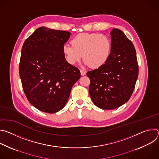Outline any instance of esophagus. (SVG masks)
<instances>
[{"label":"esophagus","mask_w":159,"mask_h":159,"mask_svg":"<svg viewBox=\"0 0 159 159\" xmlns=\"http://www.w3.org/2000/svg\"><path fill=\"white\" fill-rule=\"evenodd\" d=\"M80 72L81 75H85V74H86L85 71H84V70H80Z\"/></svg>","instance_id":"34e87169"}]
</instances>
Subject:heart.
Instances as JSON below:
<instances>
[{
	"label": "heart",
	"instance_id": "obj_1",
	"mask_svg": "<svg viewBox=\"0 0 159 159\" xmlns=\"http://www.w3.org/2000/svg\"><path fill=\"white\" fill-rule=\"evenodd\" d=\"M71 44H65L62 48L66 61L74 65L83 56L84 64L96 69L102 66L109 58L111 42L105 34L80 33L72 38Z\"/></svg>",
	"mask_w": 159,
	"mask_h": 159
}]
</instances>
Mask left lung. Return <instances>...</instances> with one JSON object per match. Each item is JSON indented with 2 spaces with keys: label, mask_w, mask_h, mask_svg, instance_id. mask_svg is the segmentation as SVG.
Wrapping results in <instances>:
<instances>
[{
  "label": "left lung",
  "mask_w": 159,
  "mask_h": 159,
  "mask_svg": "<svg viewBox=\"0 0 159 159\" xmlns=\"http://www.w3.org/2000/svg\"><path fill=\"white\" fill-rule=\"evenodd\" d=\"M111 52L107 61L87 72L89 94L94 104L102 109H116L130 98L139 75L136 50L121 30L113 28Z\"/></svg>",
  "instance_id": "left-lung-1"
}]
</instances>
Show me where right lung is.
<instances>
[{
	"label": "right lung",
	"mask_w": 159,
	"mask_h": 159,
	"mask_svg": "<svg viewBox=\"0 0 159 159\" xmlns=\"http://www.w3.org/2000/svg\"><path fill=\"white\" fill-rule=\"evenodd\" d=\"M71 33L38 28L22 46L19 75L25 95L38 109L55 113L64 107L80 70L65 60L62 48Z\"/></svg>",
	"instance_id": "add662e5"
}]
</instances>
